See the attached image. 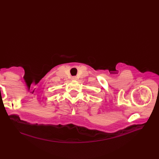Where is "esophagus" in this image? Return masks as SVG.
<instances>
[{"label":"esophagus","mask_w":159,"mask_h":159,"mask_svg":"<svg viewBox=\"0 0 159 159\" xmlns=\"http://www.w3.org/2000/svg\"><path fill=\"white\" fill-rule=\"evenodd\" d=\"M76 78L75 76H73V77H72V79H73V80H76Z\"/></svg>","instance_id":"34e87169"}]
</instances>
